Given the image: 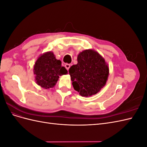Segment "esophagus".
Masks as SVG:
<instances>
[{
    "instance_id": "1",
    "label": "esophagus",
    "mask_w": 147,
    "mask_h": 147,
    "mask_svg": "<svg viewBox=\"0 0 147 147\" xmlns=\"http://www.w3.org/2000/svg\"><path fill=\"white\" fill-rule=\"evenodd\" d=\"M70 64H65V69H67V70H69V69L70 68Z\"/></svg>"
}]
</instances>
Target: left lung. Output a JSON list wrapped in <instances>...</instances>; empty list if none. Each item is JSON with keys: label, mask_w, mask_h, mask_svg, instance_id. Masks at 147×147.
<instances>
[{"label": "left lung", "mask_w": 147, "mask_h": 147, "mask_svg": "<svg viewBox=\"0 0 147 147\" xmlns=\"http://www.w3.org/2000/svg\"><path fill=\"white\" fill-rule=\"evenodd\" d=\"M77 64L69 70L74 90L82 96L97 94L107 80L109 69L104 59L98 53L86 50L78 55Z\"/></svg>", "instance_id": "left-lung-1"}]
</instances>
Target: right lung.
Returning a JSON list of instances; mask_svg holds the SVG:
<instances>
[{
	"instance_id": "add662e5",
	"label": "right lung",
	"mask_w": 147,
	"mask_h": 147,
	"mask_svg": "<svg viewBox=\"0 0 147 147\" xmlns=\"http://www.w3.org/2000/svg\"><path fill=\"white\" fill-rule=\"evenodd\" d=\"M53 52H47L37 59L34 67L35 80L39 86L49 89L54 86L59 76L67 74V70L61 65Z\"/></svg>"
}]
</instances>
